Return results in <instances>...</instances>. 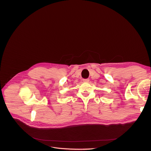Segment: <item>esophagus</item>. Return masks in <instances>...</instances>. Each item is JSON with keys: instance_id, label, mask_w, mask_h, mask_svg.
I'll return each instance as SVG.
<instances>
[{"instance_id": "esophagus-1", "label": "esophagus", "mask_w": 151, "mask_h": 151, "mask_svg": "<svg viewBox=\"0 0 151 151\" xmlns=\"http://www.w3.org/2000/svg\"><path fill=\"white\" fill-rule=\"evenodd\" d=\"M83 82H89V81H90V79H83Z\"/></svg>"}]
</instances>
